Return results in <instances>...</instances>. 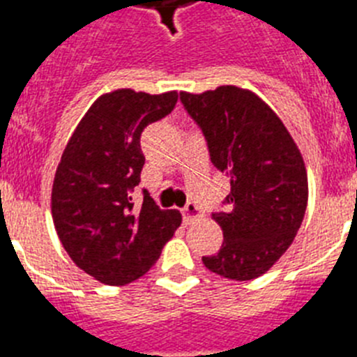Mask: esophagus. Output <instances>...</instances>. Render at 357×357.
<instances>
[{
  "mask_svg": "<svg viewBox=\"0 0 357 357\" xmlns=\"http://www.w3.org/2000/svg\"><path fill=\"white\" fill-rule=\"evenodd\" d=\"M202 216V209L197 206V204H188V206L182 209V218H184V223L189 225V223H193L197 218Z\"/></svg>",
  "mask_w": 357,
  "mask_h": 357,
  "instance_id": "1",
  "label": "esophagus"
}]
</instances>
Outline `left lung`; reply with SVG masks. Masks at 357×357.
<instances>
[{"label":"left lung","instance_id":"left-lung-1","mask_svg":"<svg viewBox=\"0 0 357 357\" xmlns=\"http://www.w3.org/2000/svg\"><path fill=\"white\" fill-rule=\"evenodd\" d=\"M181 102L206 137L211 162L230 181L227 211L213 214L223 245L202 261L227 279H255L288 250L304 220L307 173L301 150L252 91L222 85L181 93Z\"/></svg>","mask_w":357,"mask_h":357}]
</instances>
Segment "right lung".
Masks as SVG:
<instances>
[{
    "mask_svg": "<svg viewBox=\"0 0 357 357\" xmlns=\"http://www.w3.org/2000/svg\"><path fill=\"white\" fill-rule=\"evenodd\" d=\"M176 100V91L102 94L62 153L52 189L56 234L73 263L103 284L144 275L181 227V213L160 209L148 191L141 206L132 202L144 166L141 134L166 118Z\"/></svg>",
    "mask_w": 357,
    "mask_h": 357,
    "instance_id": "obj_1",
    "label": "right lung"
}]
</instances>
